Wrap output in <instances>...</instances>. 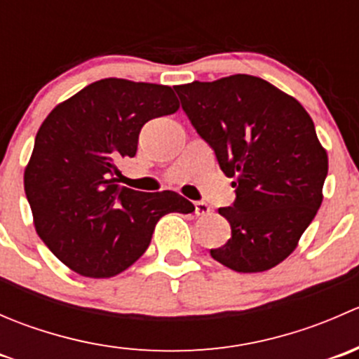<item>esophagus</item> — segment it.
Segmentation results:
<instances>
[{
  "label": "esophagus",
  "mask_w": 359,
  "mask_h": 359,
  "mask_svg": "<svg viewBox=\"0 0 359 359\" xmlns=\"http://www.w3.org/2000/svg\"><path fill=\"white\" fill-rule=\"evenodd\" d=\"M194 213H196V215H208L210 206L203 201H196L194 203Z\"/></svg>",
  "instance_id": "1"
}]
</instances>
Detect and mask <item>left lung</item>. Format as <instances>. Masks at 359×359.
Listing matches in <instances>:
<instances>
[{"label":"left lung","mask_w":359,"mask_h":359,"mask_svg":"<svg viewBox=\"0 0 359 359\" xmlns=\"http://www.w3.org/2000/svg\"><path fill=\"white\" fill-rule=\"evenodd\" d=\"M175 92L220 170L236 179L234 203L219 210L231 240L210 255L238 273L278 266L323 200L328 158L313 119L293 97L257 76L193 81Z\"/></svg>","instance_id":"left-lung-1"}]
</instances>
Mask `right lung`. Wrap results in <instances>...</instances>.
<instances>
[{
    "mask_svg": "<svg viewBox=\"0 0 359 359\" xmlns=\"http://www.w3.org/2000/svg\"><path fill=\"white\" fill-rule=\"evenodd\" d=\"M177 109L170 86L107 78L59 104L39 126L25 196L38 236L74 273H121L146 252L163 215L194 212L173 191L118 184V163L135 156L142 126Z\"/></svg>",
    "mask_w": 359,
    "mask_h": 359,
    "instance_id": "obj_1",
    "label": "right lung"
}]
</instances>
